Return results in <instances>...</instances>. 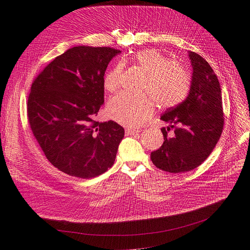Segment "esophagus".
Here are the masks:
<instances>
[{
    "instance_id": "1",
    "label": "esophagus",
    "mask_w": 250,
    "mask_h": 250,
    "mask_svg": "<svg viewBox=\"0 0 250 250\" xmlns=\"http://www.w3.org/2000/svg\"><path fill=\"white\" fill-rule=\"evenodd\" d=\"M140 133V129L137 128H126L125 129V135L126 136H135Z\"/></svg>"
}]
</instances>
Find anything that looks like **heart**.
Returning <instances> with one entry per match:
<instances>
[{
    "mask_svg": "<svg viewBox=\"0 0 250 250\" xmlns=\"http://www.w3.org/2000/svg\"><path fill=\"white\" fill-rule=\"evenodd\" d=\"M132 61L147 75L143 87L149 96H132L125 93L112 97L107 113L116 123L126 126H139L153 115L156 103L161 107H172L188 96L190 88L189 73L181 65L171 62L159 50L148 48L137 51ZM124 62H117L106 74L104 87L115 92L122 85Z\"/></svg>",
    "mask_w": 250,
    "mask_h": 250,
    "instance_id": "heart-1",
    "label": "heart"
}]
</instances>
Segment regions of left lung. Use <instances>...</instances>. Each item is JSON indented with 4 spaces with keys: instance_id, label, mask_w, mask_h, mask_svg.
Wrapping results in <instances>:
<instances>
[{
    "instance_id": "8db88e82",
    "label": "left lung",
    "mask_w": 250,
    "mask_h": 250,
    "mask_svg": "<svg viewBox=\"0 0 250 250\" xmlns=\"http://www.w3.org/2000/svg\"><path fill=\"white\" fill-rule=\"evenodd\" d=\"M188 57L192 67L189 93L186 100L161 116L170 126L161 128L164 142L158 150L151 153L153 164L171 173L199 167L214 150L224 126L222 92L217 76L196 52L188 51ZM170 127H176L172 138L167 137Z\"/></svg>"
}]
</instances>
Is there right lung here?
Segmentation results:
<instances>
[{
	"mask_svg": "<svg viewBox=\"0 0 250 250\" xmlns=\"http://www.w3.org/2000/svg\"><path fill=\"white\" fill-rule=\"evenodd\" d=\"M121 50L74 46L49 62L31 85L27 116L47 160L60 171L89 179L115 160L125 129L95 121L104 103V74Z\"/></svg>",
	"mask_w": 250,
	"mask_h": 250,
	"instance_id": "obj_1",
	"label": "right lung"
}]
</instances>
